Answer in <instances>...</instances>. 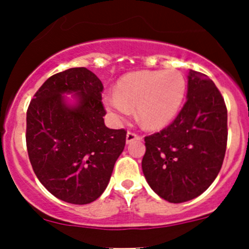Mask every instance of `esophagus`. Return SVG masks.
I'll use <instances>...</instances> for the list:
<instances>
[{"label": "esophagus", "mask_w": 249, "mask_h": 249, "mask_svg": "<svg viewBox=\"0 0 249 249\" xmlns=\"http://www.w3.org/2000/svg\"><path fill=\"white\" fill-rule=\"evenodd\" d=\"M138 140H141V137L137 135V133L131 132V131H129L126 133V143H127V144L133 142V141H138Z\"/></svg>", "instance_id": "34e87169"}]
</instances>
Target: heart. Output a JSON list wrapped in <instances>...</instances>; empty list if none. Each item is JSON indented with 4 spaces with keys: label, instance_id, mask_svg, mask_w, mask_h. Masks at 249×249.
<instances>
[{
    "label": "heart",
    "instance_id": "heart-1",
    "mask_svg": "<svg viewBox=\"0 0 249 249\" xmlns=\"http://www.w3.org/2000/svg\"><path fill=\"white\" fill-rule=\"evenodd\" d=\"M186 91V81L178 70H142L118 81L116 94L106 95L104 105L120 122L136 107V116L144 129L161 130L177 117Z\"/></svg>",
    "mask_w": 249,
    "mask_h": 249
}]
</instances>
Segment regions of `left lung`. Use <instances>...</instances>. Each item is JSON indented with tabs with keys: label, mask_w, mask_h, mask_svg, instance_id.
Here are the masks:
<instances>
[{
	"label": "left lung",
	"mask_w": 249,
	"mask_h": 249,
	"mask_svg": "<svg viewBox=\"0 0 249 249\" xmlns=\"http://www.w3.org/2000/svg\"><path fill=\"white\" fill-rule=\"evenodd\" d=\"M228 113L213 80L190 70L187 101L174 122L146 136L142 169L149 186L169 203H184L208 190L227 149Z\"/></svg>",
	"instance_id": "left-lung-1"
}]
</instances>
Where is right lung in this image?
Instances as JSON below:
<instances>
[{
    "label": "right lung",
    "mask_w": 249,
    "mask_h": 249,
    "mask_svg": "<svg viewBox=\"0 0 249 249\" xmlns=\"http://www.w3.org/2000/svg\"><path fill=\"white\" fill-rule=\"evenodd\" d=\"M104 87L87 68L53 75L27 109L26 144L39 181L70 204H89L106 190L126 141L124 129H108ZM73 94V103L65 96Z\"/></svg>",
    "instance_id": "right-lung-1"
}]
</instances>
